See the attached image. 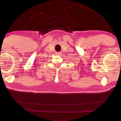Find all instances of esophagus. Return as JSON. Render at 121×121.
<instances>
[{
    "instance_id": "34e87169",
    "label": "esophagus",
    "mask_w": 121,
    "mask_h": 121,
    "mask_svg": "<svg viewBox=\"0 0 121 121\" xmlns=\"http://www.w3.org/2000/svg\"><path fill=\"white\" fill-rule=\"evenodd\" d=\"M56 55H58V56H60V55H61V53L60 52H56Z\"/></svg>"
}]
</instances>
